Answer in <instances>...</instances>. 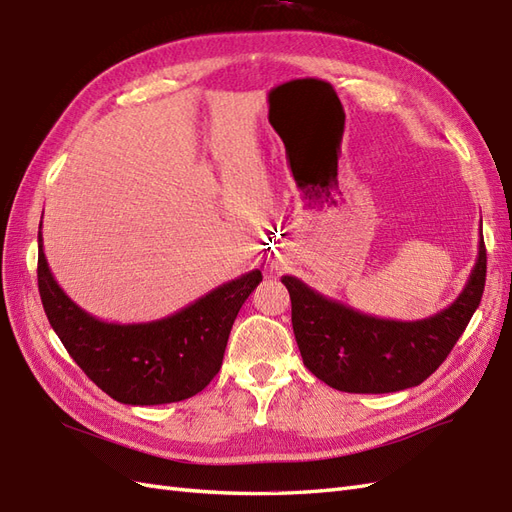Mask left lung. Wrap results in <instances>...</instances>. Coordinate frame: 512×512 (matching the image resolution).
Segmentation results:
<instances>
[{
	"instance_id": "obj_1",
	"label": "left lung",
	"mask_w": 512,
	"mask_h": 512,
	"mask_svg": "<svg viewBox=\"0 0 512 512\" xmlns=\"http://www.w3.org/2000/svg\"><path fill=\"white\" fill-rule=\"evenodd\" d=\"M487 250L480 237L476 265L461 295L422 321L377 319L284 275L293 306V331L303 364L329 388L351 394H388L428 379L461 338L482 299Z\"/></svg>"
}]
</instances>
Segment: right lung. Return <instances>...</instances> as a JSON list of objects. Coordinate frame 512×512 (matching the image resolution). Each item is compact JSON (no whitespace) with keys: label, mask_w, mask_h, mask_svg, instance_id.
I'll return each instance as SVG.
<instances>
[{"label":"right lung","mask_w":512,"mask_h":512,"mask_svg":"<svg viewBox=\"0 0 512 512\" xmlns=\"http://www.w3.org/2000/svg\"><path fill=\"white\" fill-rule=\"evenodd\" d=\"M260 282L254 269L165 319L105 323L55 282L38 230V290L47 319L77 366L124 405L178 403L202 392L222 368L232 323Z\"/></svg>","instance_id":"1"}]
</instances>
